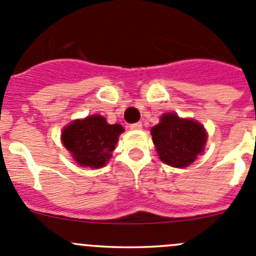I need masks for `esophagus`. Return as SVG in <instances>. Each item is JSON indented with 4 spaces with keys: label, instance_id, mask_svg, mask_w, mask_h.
I'll return each instance as SVG.
<instances>
[{
    "label": "esophagus",
    "instance_id": "esophagus-1",
    "mask_svg": "<svg viewBox=\"0 0 256 256\" xmlns=\"http://www.w3.org/2000/svg\"><path fill=\"white\" fill-rule=\"evenodd\" d=\"M128 128H131V130H141L142 128V124L141 122H136V124H131Z\"/></svg>",
    "mask_w": 256,
    "mask_h": 256
}]
</instances>
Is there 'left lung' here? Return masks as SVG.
I'll return each instance as SVG.
<instances>
[{"mask_svg":"<svg viewBox=\"0 0 256 256\" xmlns=\"http://www.w3.org/2000/svg\"><path fill=\"white\" fill-rule=\"evenodd\" d=\"M154 145L162 162L182 168L191 165L204 151L206 130L192 118H181L176 114H164L160 122L151 128Z\"/></svg>","mask_w":256,"mask_h":256,"instance_id":"obj_1","label":"left lung"}]
</instances>
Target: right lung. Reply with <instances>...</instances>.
Wrapping results in <instances>:
<instances>
[{
  "label": "right lung",
  "instance_id": "right-lung-1",
  "mask_svg": "<svg viewBox=\"0 0 256 256\" xmlns=\"http://www.w3.org/2000/svg\"><path fill=\"white\" fill-rule=\"evenodd\" d=\"M121 132L124 128L118 124L110 125L101 115H91L66 126L61 140L78 165L100 168L112 156Z\"/></svg>",
  "mask_w": 256,
  "mask_h": 256
}]
</instances>
